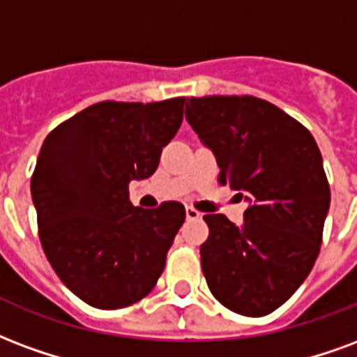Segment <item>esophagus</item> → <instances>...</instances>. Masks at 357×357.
<instances>
[{
  "mask_svg": "<svg viewBox=\"0 0 357 357\" xmlns=\"http://www.w3.org/2000/svg\"><path fill=\"white\" fill-rule=\"evenodd\" d=\"M202 217V213L197 209H194V207H186V218L188 220H196V218Z\"/></svg>",
  "mask_w": 357,
  "mask_h": 357,
  "instance_id": "esophagus-1",
  "label": "esophagus"
}]
</instances>
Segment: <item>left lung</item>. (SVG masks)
<instances>
[{
	"mask_svg": "<svg viewBox=\"0 0 357 357\" xmlns=\"http://www.w3.org/2000/svg\"><path fill=\"white\" fill-rule=\"evenodd\" d=\"M186 119L217 155L218 182L251 205L241 226L205 215L199 247L211 293L228 310L266 316L310 274L321 247L331 190L312 132L251 95L190 96Z\"/></svg>",
	"mask_w": 357,
	"mask_h": 357,
	"instance_id": "obj_1",
	"label": "left lung"
}]
</instances>
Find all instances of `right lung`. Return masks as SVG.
<instances>
[{
  "label": "right lung",
  "instance_id": "right-lung-1",
  "mask_svg": "<svg viewBox=\"0 0 357 357\" xmlns=\"http://www.w3.org/2000/svg\"><path fill=\"white\" fill-rule=\"evenodd\" d=\"M184 102L102 100L56 125L41 144L30 182L41 247L61 282L89 306L139 303L165 268L184 205L135 207L129 182L153 175Z\"/></svg>",
  "mask_w": 357,
  "mask_h": 357
}]
</instances>
